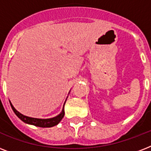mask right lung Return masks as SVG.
Returning <instances> with one entry per match:
<instances>
[{
    "mask_svg": "<svg viewBox=\"0 0 151 151\" xmlns=\"http://www.w3.org/2000/svg\"><path fill=\"white\" fill-rule=\"evenodd\" d=\"M66 103V102H65ZM11 106L12 108L13 111L15 113L16 116H17L19 119H21L23 122L27 123V124H33V125H35V126L37 127H41V128H50V127H53L55 125H56L60 122L63 117H64V106L63 108V110L62 112L59 114L58 116L56 117H52V118H48V119H40V118H34V117H27V116H25V115L20 114L19 111L15 110V107L13 106L12 104L10 103ZM65 105V103H64Z\"/></svg>",
    "mask_w": 151,
    "mask_h": 151,
    "instance_id": "1",
    "label": "right lung"
}]
</instances>
